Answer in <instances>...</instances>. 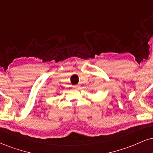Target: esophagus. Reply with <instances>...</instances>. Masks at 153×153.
<instances>
[{
    "label": "esophagus",
    "instance_id": "esophagus-1",
    "mask_svg": "<svg viewBox=\"0 0 153 153\" xmlns=\"http://www.w3.org/2000/svg\"><path fill=\"white\" fill-rule=\"evenodd\" d=\"M79 87V86L78 85H75L74 86V87H73V88H78Z\"/></svg>",
    "mask_w": 153,
    "mask_h": 153
}]
</instances>
